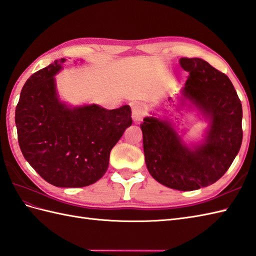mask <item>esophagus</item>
<instances>
[{
    "instance_id": "esophagus-1",
    "label": "esophagus",
    "mask_w": 256,
    "mask_h": 256,
    "mask_svg": "<svg viewBox=\"0 0 256 256\" xmlns=\"http://www.w3.org/2000/svg\"><path fill=\"white\" fill-rule=\"evenodd\" d=\"M132 106V118L134 122H140L142 121V116L145 114V110H144V106L140 102H133L130 104Z\"/></svg>"
}]
</instances>
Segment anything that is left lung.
<instances>
[{
    "instance_id": "1",
    "label": "left lung",
    "mask_w": 256,
    "mask_h": 256,
    "mask_svg": "<svg viewBox=\"0 0 256 256\" xmlns=\"http://www.w3.org/2000/svg\"><path fill=\"white\" fill-rule=\"evenodd\" d=\"M188 72L182 104L190 100L210 126L204 142L188 147L169 121L144 118L140 124L145 162L162 186L194 191L215 183L227 172L242 142V104L229 77L198 58H181ZM171 99V98H169Z\"/></svg>"
}]
</instances>
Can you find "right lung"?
<instances>
[{
  "label": "right lung",
  "mask_w": 256,
  "mask_h": 256,
  "mask_svg": "<svg viewBox=\"0 0 256 256\" xmlns=\"http://www.w3.org/2000/svg\"><path fill=\"white\" fill-rule=\"evenodd\" d=\"M64 62L56 60L29 77L15 123L22 155L44 180L60 188H82L106 174L111 150L132 124V111L128 104L106 110L61 102L54 75Z\"/></svg>",
  "instance_id": "1"
}]
</instances>
